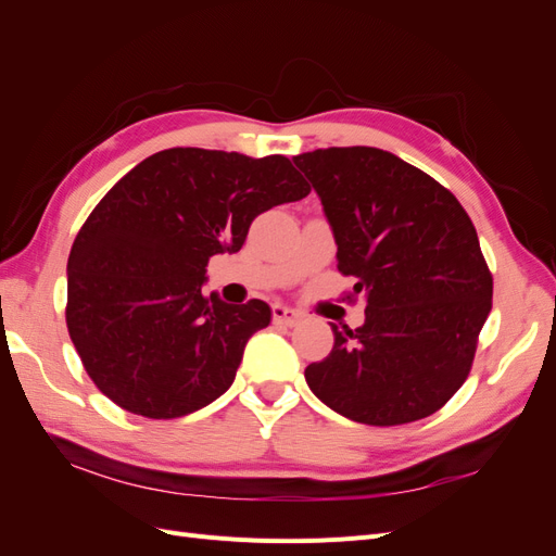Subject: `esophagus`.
Instances as JSON below:
<instances>
[{"label":"esophagus","mask_w":556,"mask_h":556,"mask_svg":"<svg viewBox=\"0 0 556 556\" xmlns=\"http://www.w3.org/2000/svg\"><path fill=\"white\" fill-rule=\"evenodd\" d=\"M299 319H301V313H299V311H294V308H290V306H285V304H276V306H274V323H276V325L294 327V325H299Z\"/></svg>","instance_id":"1"}]
</instances>
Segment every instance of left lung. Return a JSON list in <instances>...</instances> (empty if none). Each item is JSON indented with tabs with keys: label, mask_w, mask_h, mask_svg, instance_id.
<instances>
[{
	"label": "left lung",
	"mask_w": 556,
	"mask_h": 556,
	"mask_svg": "<svg viewBox=\"0 0 556 556\" xmlns=\"http://www.w3.org/2000/svg\"><path fill=\"white\" fill-rule=\"evenodd\" d=\"M331 225L336 260L366 299L357 329L306 366L313 394L371 427L433 415L468 378L494 282L478 231L450 190L380 148L296 155Z\"/></svg>",
	"instance_id": "obj_1"
}]
</instances>
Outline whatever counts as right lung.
Wrapping results in <instances>:
<instances>
[{
  "label": "right lung",
  "mask_w": 556,
  "mask_h": 556,
  "mask_svg": "<svg viewBox=\"0 0 556 556\" xmlns=\"http://www.w3.org/2000/svg\"><path fill=\"white\" fill-rule=\"evenodd\" d=\"M308 192L288 157L204 148L162 150L117 180L66 262V329L99 392L150 419L223 396L271 308L206 296L208 260L239 252L260 213Z\"/></svg>",
  "instance_id": "right-lung-1"
}]
</instances>
